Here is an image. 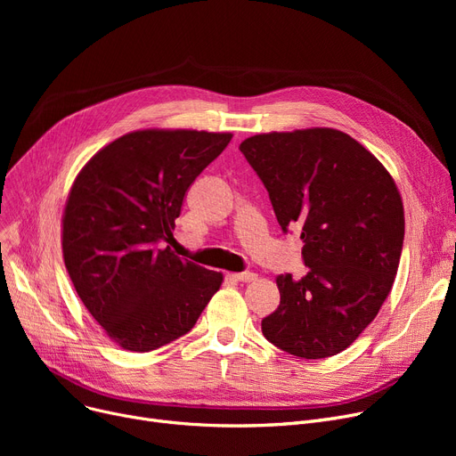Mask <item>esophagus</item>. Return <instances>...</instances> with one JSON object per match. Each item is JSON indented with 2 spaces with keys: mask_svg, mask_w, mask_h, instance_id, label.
<instances>
[{
  "mask_svg": "<svg viewBox=\"0 0 456 456\" xmlns=\"http://www.w3.org/2000/svg\"><path fill=\"white\" fill-rule=\"evenodd\" d=\"M232 277L236 281H240V282H251V281L256 279V273H253V272H240V273H234Z\"/></svg>",
  "mask_w": 456,
  "mask_h": 456,
  "instance_id": "1",
  "label": "esophagus"
}]
</instances>
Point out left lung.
Listing matches in <instances>:
<instances>
[{
  "instance_id": "1",
  "label": "left lung",
  "mask_w": 456,
  "mask_h": 456,
  "mask_svg": "<svg viewBox=\"0 0 456 456\" xmlns=\"http://www.w3.org/2000/svg\"><path fill=\"white\" fill-rule=\"evenodd\" d=\"M240 151L268 190L282 232L301 231L303 279L279 275L262 334L299 358L349 347L392 290L404 214L387 167L337 129L255 134Z\"/></svg>"
}]
</instances>
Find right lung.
<instances>
[{
    "label": "right lung",
    "mask_w": 456,
    "mask_h": 456,
    "mask_svg": "<svg viewBox=\"0 0 456 456\" xmlns=\"http://www.w3.org/2000/svg\"><path fill=\"white\" fill-rule=\"evenodd\" d=\"M229 133L136 131L95 153L71 186L62 255L77 296L109 337L146 353L196 325L222 273L175 256L172 238L188 186Z\"/></svg>",
    "instance_id": "add662e5"
}]
</instances>
